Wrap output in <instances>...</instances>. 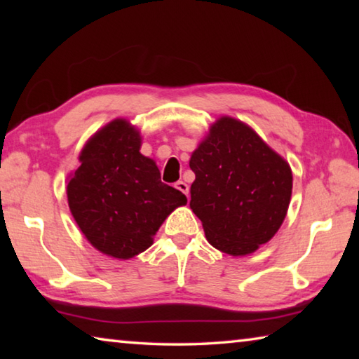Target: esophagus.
<instances>
[{
	"label": "esophagus",
	"mask_w": 359,
	"mask_h": 359,
	"mask_svg": "<svg viewBox=\"0 0 359 359\" xmlns=\"http://www.w3.org/2000/svg\"><path fill=\"white\" fill-rule=\"evenodd\" d=\"M175 188H177V190L182 191L184 194H187V196H188V193H190V187H188L184 180L175 182Z\"/></svg>",
	"instance_id": "34e87169"
}]
</instances>
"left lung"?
<instances>
[{
    "mask_svg": "<svg viewBox=\"0 0 359 359\" xmlns=\"http://www.w3.org/2000/svg\"><path fill=\"white\" fill-rule=\"evenodd\" d=\"M190 208L217 250L244 257L282 226L293 174L250 126L220 117L190 158Z\"/></svg>",
    "mask_w": 359,
    "mask_h": 359,
    "instance_id": "8db88e82",
    "label": "left lung"
}]
</instances>
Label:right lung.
Here are the masks:
<instances>
[{"label": "right lung", "instance_id": "right-lung-1", "mask_svg": "<svg viewBox=\"0 0 359 359\" xmlns=\"http://www.w3.org/2000/svg\"><path fill=\"white\" fill-rule=\"evenodd\" d=\"M139 150V130L125 118L109 121L83 145L66 188L85 238L118 259L147 250L168 215L187 204L185 194L163 184L155 161Z\"/></svg>", "mask_w": 359, "mask_h": 359}]
</instances>
